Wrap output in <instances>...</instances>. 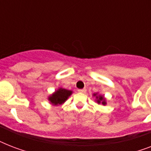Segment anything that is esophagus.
<instances>
[{"instance_id": "esophagus-1", "label": "esophagus", "mask_w": 151, "mask_h": 151, "mask_svg": "<svg viewBox=\"0 0 151 151\" xmlns=\"http://www.w3.org/2000/svg\"><path fill=\"white\" fill-rule=\"evenodd\" d=\"M78 92H80V93H85V92H86V88H82V89H78Z\"/></svg>"}]
</instances>
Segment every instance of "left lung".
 <instances>
[{"mask_svg":"<svg viewBox=\"0 0 151 151\" xmlns=\"http://www.w3.org/2000/svg\"><path fill=\"white\" fill-rule=\"evenodd\" d=\"M92 96L94 97H96L95 101H96L98 104H102V105L103 106L106 105V98L104 97L103 95H99L98 92H96V93H93Z\"/></svg>","mask_w":151,"mask_h":151,"instance_id":"1","label":"left lung"}]
</instances>
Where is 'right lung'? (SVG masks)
<instances>
[{"label":"right lung","instance_id":"right-lung-1","mask_svg":"<svg viewBox=\"0 0 151 151\" xmlns=\"http://www.w3.org/2000/svg\"><path fill=\"white\" fill-rule=\"evenodd\" d=\"M72 93H73V91L71 90H67L63 88H59L48 97V99L50 104H52V105H62L68 99Z\"/></svg>","mask_w":151,"mask_h":151}]
</instances>
